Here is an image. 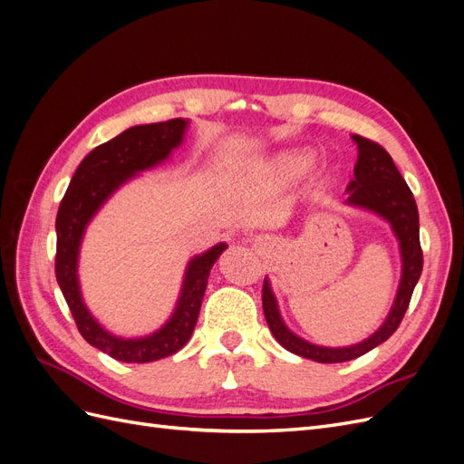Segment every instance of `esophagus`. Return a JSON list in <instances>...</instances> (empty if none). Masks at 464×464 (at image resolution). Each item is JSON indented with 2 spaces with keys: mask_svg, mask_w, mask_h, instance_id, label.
<instances>
[{
  "mask_svg": "<svg viewBox=\"0 0 464 464\" xmlns=\"http://www.w3.org/2000/svg\"><path fill=\"white\" fill-rule=\"evenodd\" d=\"M269 244H271V242H269V237H266V236H257V237H256V246H257V247H266Z\"/></svg>",
  "mask_w": 464,
  "mask_h": 464,
  "instance_id": "obj_1",
  "label": "esophagus"
}]
</instances>
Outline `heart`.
I'll list each match as a JSON object with an SVG mask.
<instances>
[{
  "mask_svg": "<svg viewBox=\"0 0 464 464\" xmlns=\"http://www.w3.org/2000/svg\"><path fill=\"white\" fill-rule=\"evenodd\" d=\"M310 166V157L305 152H285L271 164V176L278 181H294L304 176Z\"/></svg>",
  "mask_w": 464,
  "mask_h": 464,
  "instance_id": "b5f03b06",
  "label": "heart"
}]
</instances>
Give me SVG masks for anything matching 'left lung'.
<instances>
[{
  "mask_svg": "<svg viewBox=\"0 0 464 464\" xmlns=\"http://www.w3.org/2000/svg\"><path fill=\"white\" fill-rule=\"evenodd\" d=\"M353 139L358 145V162L354 166V179L350 181L346 188V203L373 210L379 217H383L391 224V228L395 232L401 246L402 276L395 304H392L385 323L363 343L344 348L317 346L288 331L283 319H280L278 305L273 296L269 280L263 283V314L275 339L280 343V346H285L288 353L321 363L354 360L360 358L362 354L370 353L372 348L385 343L389 336L399 329L406 310H409L414 286L420 275H422L424 265L422 247H420L418 207L412 198L411 188L406 186V181L397 170L391 154L382 145L370 141V139L362 135H353Z\"/></svg>",
  "mask_w": 464,
  "mask_h": 464,
  "instance_id": "8db88e82",
  "label": "left lung"
}]
</instances>
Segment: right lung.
Instances as JSON below:
<instances>
[{"label": "right lung", "instance_id": "1", "mask_svg": "<svg viewBox=\"0 0 464 464\" xmlns=\"http://www.w3.org/2000/svg\"><path fill=\"white\" fill-rule=\"evenodd\" d=\"M186 128L188 120L181 118L135 125L91 150L73 174L72 184L60 203L58 218H55V232H58L55 278L72 310L77 329L89 344L120 362H154L176 354L181 346H186L199 317L210 266L227 249V244H218L189 261L172 317L160 331L143 339H120L110 334L98 325L82 304L77 280V257L81 237L89 220L123 181L166 160L172 149L181 143Z\"/></svg>", "mask_w": 464, "mask_h": 464}]
</instances>
